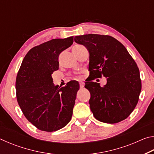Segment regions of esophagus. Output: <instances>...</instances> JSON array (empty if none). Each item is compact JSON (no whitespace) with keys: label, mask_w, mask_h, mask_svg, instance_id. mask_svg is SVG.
<instances>
[{"label":"esophagus","mask_w":154,"mask_h":154,"mask_svg":"<svg viewBox=\"0 0 154 154\" xmlns=\"http://www.w3.org/2000/svg\"><path fill=\"white\" fill-rule=\"evenodd\" d=\"M79 85H80V88H83V87H84V83H83V82H80Z\"/></svg>","instance_id":"34e87169"}]
</instances>
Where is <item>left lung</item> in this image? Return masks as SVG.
<instances>
[{
    "instance_id": "left-lung-1",
    "label": "left lung",
    "mask_w": 154,
    "mask_h": 154,
    "mask_svg": "<svg viewBox=\"0 0 154 154\" xmlns=\"http://www.w3.org/2000/svg\"><path fill=\"white\" fill-rule=\"evenodd\" d=\"M75 43L87 48L90 54L91 80L106 77L103 87L85 82L90 91V107L94 118L108 124L124 120L137 105L141 90L139 68L126 48L108 35L88 34L75 36Z\"/></svg>"
}]
</instances>
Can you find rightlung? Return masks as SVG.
<instances>
[{"instance_id":"add662e5","label":"right lung","mask_w":154,"mask_h":154,"mask_svg":"<svg viewBox=\"0 0 154 154\" xmlns=\"http://www.w3.org/2000/svg\"><path fill=\"white\" fill-rule=\"evenodd\" d=\"M73 43V36L55 38L30 49L15 82L17 103L24 116L38 129L54 132L71 121L79 84L71 81L60 88L51 74L59 69L60 54Z\"/></svg>"}]
</instances>
